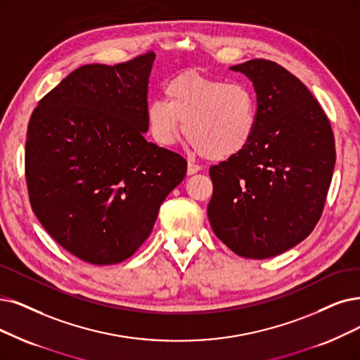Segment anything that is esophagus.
<instances>
[{
	"label": "esophagus",
	"instance_id": "esophagus-1",
	"mask_svg": "<svg viewBox=\"0 0 360 360\" xmlns=\"http://www.w3.org/2000/svg\"><path fill=\"white\" fill-rule=\"evenodd\" d=\"M198 171H200V165H198V164H195V162L189 161V162H188V174H189V176L196 174Z\"/></svg>",
	"mask_w": 360,
	"mask_h": 360
}]
</instances>
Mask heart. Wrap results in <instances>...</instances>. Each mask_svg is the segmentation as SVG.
<instances>
[{"label":"heart","instance_id":"b5f03b06","mask_svg":"<svg viewBox=\"0 0 360 360\" xmlns=\"http://www.w3.org/2000/svg\"><path fill=\"white\" fill-rule=\"evenodd\" d=\"M164 96L146 108L149 133L158 145H174L186 124V136L207 160L224 161L254 139L257 98L247 84L183 72L164 85Z\"/></svg>","mask_w":360,"mask_h":360}]
</instances>
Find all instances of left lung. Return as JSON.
Segmentation results:
<instances>
[{
  "label": "left lung",
  "mask_w": 360,
  "mask_h": 360,
  "mask_svg": "<svg viewBox=\"0 0 360 360\" xmlns=\"http://www.w3.org/2000/svg\"><path fill=\"white\" fill-rule=\"evenodd\" d=\"M242 72L257 94V127L240 153L210 168V224L235 254L263 260L304 240L318 224L335 165L333 128L319 102L281 65Z\"/></svg>",
  "instance_id": "8db88e82"
}]
</instances>
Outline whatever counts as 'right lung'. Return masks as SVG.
<instances>
[{
	"mask_svg": "<svg viewBox=\"0 0 360 360\" xmlns=\"http://www.w3.org/2000/svg\"><path fill=\"white\" fill-rule=\"evenodd\" d=\"M155 53L84 65L39 100L27 124L25 174L47 233L90 264L131 257L188 162L145 139Z\"/></svg>",
	"mask_w": 360,
	"mask_h": 360,
	"instance_id": "add662e5",
	"label": "right lung"
}]
</instances>
